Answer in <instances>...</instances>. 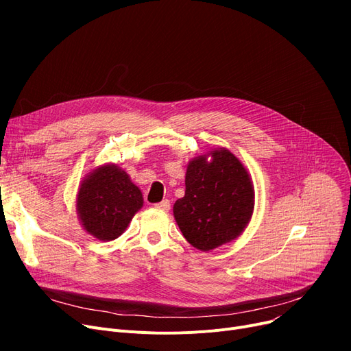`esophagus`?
<instances>
[{
	"instance_id": "34e87169",
	"label": "esophagus",
	"mask_w": 351,
	"mask_h": 351,
	"mask_svg": "<svg viewBox=\"0 0 351 351\" xmlns=\"http://www.w3.org/2000/svg\"><path fill=\"white\" fill-rule=\"evenodd\" d=\"M155 208H156V209H159V210L168 212V210L171 209V202H169L168 199H165V200L159 202V204H156V205H155Z\"/></svg>"
}]
</instances>
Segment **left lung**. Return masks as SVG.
<instances>
[{
    "instance_id": "1",
    "label": "left lung",
    "mask_w": 351,
    "mask_h": 351,
    "mask_svg": "<svg viewBox=\"0 0 351 351\" xmlns=\"http://www.w3.org/2000/svg\"><path fill=\"white\" fill-rule=\"evenodd\" d=\"M185 196L173 205L176 223L186 241L202 252L241 236L254 209V189L245 165L226 147L189 160Z\"/></svg>"
}]
</instances>
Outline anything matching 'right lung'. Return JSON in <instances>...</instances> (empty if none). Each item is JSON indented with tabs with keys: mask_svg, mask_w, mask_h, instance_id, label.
<instances>
[{
	"mask_svg": "<svg viewBox=\"0 0 351 351\" xmlns=\"http://www.w3.org/2000/svg\"><path fill=\"white\" fill-rule=\"evenodd\" d=\"M142 206L141 189L115 163L89 172L77 195V213L84 230L104 242L119 237Z\"/></svg>",
	"mask_w": 351,
	"mask_h": 351,
	"instance_id": "1",
	"label": "right lung"
}]
</instances>
